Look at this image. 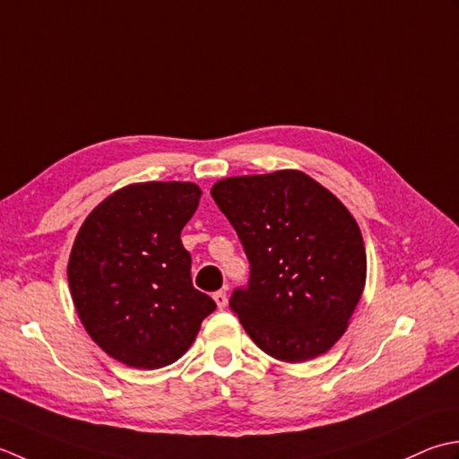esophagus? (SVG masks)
Listing matches in <instances>:
<instances>
[{
  "instance_id": "34e87169",
  "label": "esophagus",
  "mask_w": 459,
  "mask_h": 459,
  "mask_svg": "<svg viewBox=\"0 0 459 459\" xmlns=\"http://www.w3.org/2000/svg\"><path fill=\"white\" fill-rule=\"evenodd\" d=\"M212 297H213V301H216L218 308H223V307L228 305V295H226V291H216Z\"/></svg>"
}]
</instances>
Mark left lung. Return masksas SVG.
Returning <instances> with one entry per match:
<instances>
[{
    "label": "left lung",
    "mask_w": 459,
    "mask_h": 459,
    "mask_svg": "<svg viewBox=\"0 0 459 459\" xmlns=\"http://www.w3.org/2000/svg\"><path fill=\"white\" fill-rule=\"evenodd\" d=\"M212 198L251 265L247 289L230 299L243 329L277 360L321 357L349 329L367 283L357 220L299 170L223 178Z\"/></svg>",
    "instance_id": "obj_1"
}]
</instances>
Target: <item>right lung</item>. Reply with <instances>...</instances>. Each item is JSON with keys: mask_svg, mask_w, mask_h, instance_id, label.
Returning <instances> with one entry per match:
<instances>
[{"mask_svg": "<svg viewBox=\"0 0 459 459\" xmlns=\"http://www.w3.org/2000/svg\"><path fill=\"white\" fill-rule=\"evenodd\" d=\"M192 182H140L92 210L69 255V289L89 336L133 368H162L192 347L216 303L194 289L180 233L198 210Z\"/></svg>", "mask_w": 459, "mask_h": 459, "instance_id": "obj_1", "label": "right lung"}]
</instances>
